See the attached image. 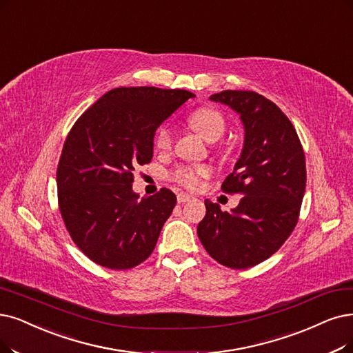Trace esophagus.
Masks as SVG:
<instances>
[{
	"label": "esophagus",
	"instance_id": "obj_1",
	"mask_svg": "<svg viewBox=\"0 0 353 353\" xmlns=\"http://www.w3.org/2000/svg\"><path fill=\"white\" fill-rule=\"evenodd\" d=\"M192 199H194L192 195L185 194V192H179V194L176 195V200H178L179 204H184V203H187V201H190V200H192Z\"/></svg>",
	"mask_w": 353,
	"mask_h": 353
}]
</instances>
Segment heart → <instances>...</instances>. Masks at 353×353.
I'll return each mask as SVG.
<instances>
[{"mask_svg": "<svg viewBox=\"0 0 353 353\" xmlns=\"http://www.w3.org/2000/svg\"><path fill=\"white\" fill-rule=\"evenodd\" d=\"M190 124L199 132L208 142H216L219 140L228 128L224 116L216 108L204 107L192 112L190 117ZM154 145L159 150H168L172 146V132L168 125H162L154 137ZM208 168L204 165H182L175 169L172 174L174 181L179 185L195 190L200 185L201 178L208 175Z\"/></svg>", "mask_w": 353, "mask_h": 353, "instance_id": "obj_1", "label": "heart"}]
</instances>
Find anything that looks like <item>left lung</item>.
<instances>
[{
  "label": "left lung",
  "instance_id": "1",
  "mask_svg": "<svg viewBox=\"0 0 353 353\" xmlns=\"http://www.w3.org/2000/svg\"><path fill=\"white\" fill-rule=\"evenodd\" d=\"M210 100L229 105L243 123L241 158L221 185L243 196L232 211L205 200L196 233L211 258L246 270L272 256L299 221L307 181L304 150L292 123L263 95L225 90Z\"/></svg>",
  "mask_w": 353,
  "mask_h": 353
}]
</instances>
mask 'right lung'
<instances>
[{
	"label": "right lung",
	"mask_w": 353,
	"mask_h": 353,
	"mask_svg": "<svg viewBox=\"0 0 353 353\" xmlns=\"http://www.w3.org/2000/svg\"><path fill=\"white\" fill-rule=\"evenodd\" d=\"M192 97L185 90L114 88L72 125L56 172L58 201L66 230L92 262L120 271L150 256L176 196L162 188L139 200L133 171L152 161L162 121Z\"/></svg>",
	"instance_id": "right-lung-1"
}]
</instances>
